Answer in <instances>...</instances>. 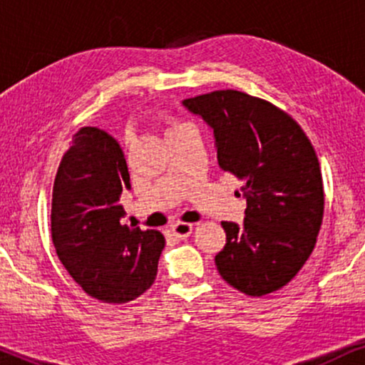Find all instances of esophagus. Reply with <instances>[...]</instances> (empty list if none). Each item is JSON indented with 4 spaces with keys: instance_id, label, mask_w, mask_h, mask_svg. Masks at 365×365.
<instances>
[{
    "instance_id": "esophagus-1",
    "label": "esophagus",
    "mask_w": 365,
    "mask_h": 365,
    "mask_svg": "<svg viewBox=\"0 0 365 365\" xmlns=\"http://www.w3.org/2000/svg\"><path fill=\"white\" fill-rule=\"evenodd\" d=\"M192 230H194V226H192L190 223H175L173 226H171V232H173L178 238L190 237Z\"/></svg>"
}]
</instances>
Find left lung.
<instances>
[{"instance_id": "8db88e82", "label": "left lung", "mask_w": 365, "mask_h": 365, "mask_svg": "<svg viewBox=\"0 0 365 365\" xmlns=\"http://www.w3.org/2000/svg\"><path fill=\"white\" fill-rule=\"evenodd\" d=\"M182 104L212 130L221 170L244 182V223H221V278L250 297L279 290L312 254L322 223L324 190L311 140L290 115L240 91Z\"/></svg>"}]
</instances>
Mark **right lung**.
<instances>
[{"mask_svg":"<svg viewBox=\"0 0 365 365\" xmlns=\"http://www.w3.org/2000/svg\"><path fill=\"white\" fill-rule=\"evenodd\" d=\"M125 190L130 175L115 137L98 127L78 130L54 178L51 235L70 276L106 304L130 302L148 290L165 249L158 230L121 225Z\"/></svg>","mask_w":365,"mask_h":365,"instance_id":"add662e5","label":"right lung"}]
</instances>
